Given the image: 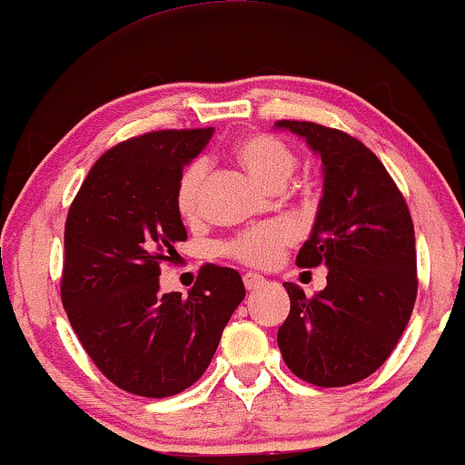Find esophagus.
Returning a JSON list of instances; mask_svg holds the SVG:
<instances>
[{
  "mask_svg": "<svg viewBox=\"0 0 465 465\" xmlns=\"http://www.w3.org/2000/svg\"><path fill=\"white\" fill-rule=\"evenodd\" d=\"M242 282H244V288H247V291H255V288H262L266 284L264 277L258 273H244Z\"/></svg>",
  "mask_w": 465,
  "mask_h": 465,
  "instance_id": "esophagus-1",
  "label": "esophagus"
}]
</instances>
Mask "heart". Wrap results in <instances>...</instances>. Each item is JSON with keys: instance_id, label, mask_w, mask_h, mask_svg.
Here are the masks:
<instances>
[{"instance_id": "1", "label": "heart", "mask_w": 465, "mask_h": 465, "mask_svg": "<svg viewBox=\"0 0 465 465\" xmlns=\"http://www.w3.org/2000/svg\"><path fill=\"white\" fill-rule=\"evenodd\" d=\"M236 159L242 163L251 177L260 183L271 185V188H282L297 165V157L292 148L280 137L266 135V133H253V135L242 137L233 148ZM207 177V163L196 159L185 165L183 173L177 181L174 190V205L185 221H194L201 212V190ZM291 242V232L280 223H271L249 229L240 233L232 242L225 244V253L229 258L249 266H271L280 260L282 249Z\"/></svg>"}]
</instances>
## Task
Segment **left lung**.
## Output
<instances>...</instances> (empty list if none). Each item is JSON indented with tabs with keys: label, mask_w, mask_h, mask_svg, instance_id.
Wrapping results in <instances>:
<instances>
[{
	"label": "left lung",
	"mask_w": 465,
	"mask_h": 465,
	"mask_svg": "<svg viewBox=\"0 0 465 465\" xmlns=\"http://www.w3.org/2000/svg\"><path fill=\"white\" fill-rule=\"evenodd\" d=\"M322 157L323 196L297 266H328L306 297L286 282L291 312L277 330L282 359L317 387L354 385L389 359L418 295L415 232L402 192L365 143L314 122L280 120Z\"/></svg>",
	"instance_id": "left-lung-1"
}]
</instances>
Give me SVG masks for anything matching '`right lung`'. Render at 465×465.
<instances>
[{"mask_svg": "<svg viewBox=\"0 0 465 465\" xmlns=\"http://www.w3.org/2000/svg\"><path fill=\"white\" fill-rule=\"evenodd\" d=\"M214 129L153 131L106 151L65 223L61 300L89 359L142 398L177 396L210 365L244 284L205 264L188 292H159L163 262L188 238L174 190Z\"/></svg>", "mask_w": 465, "mask_h": 465, "instance_id": "add662e5", "label": "right lung"}]
</instances>
